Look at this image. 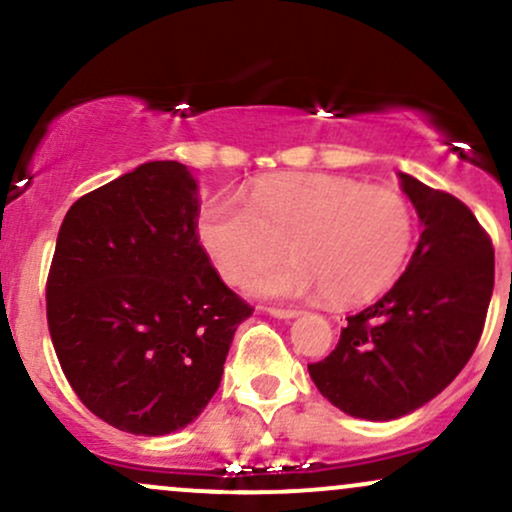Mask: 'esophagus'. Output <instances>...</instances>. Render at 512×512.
Returning a JSON list of instances; mask_svg holds the SVG:
<instances>
[{
    "label": "esophagus",
    "instance_id": "esophagus-1",
    "mask_svg": "<svg viewBox=\"0 0 512 512\" xmlns=\"http://www.w3.org/2000/svg\"><path fill=\"white\" fill-rule=\"evenodd\" d=\"M267 313L274 315V317H296L298 313H301V310H298V308H279V305H269Z\"/></svg>",
    "mask_w": 512,
    "mask_h": 512
}]
</instances>
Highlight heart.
Here are the masks:
<instances>
[{"label":"heart","mask_w":512,"mask_h":512,"mask_svg":"<svg viewBox=\"0 0 512 512\" xmlns=\"http://www.w3.org/2000/svg\"><path fill=\"white\" fill-rule=\"evenodd\" d=\"M197 236L216 272L243 286L284 257L296 260L255 281L272 298L325 293L334 305L383 293L414 245V211L399 192L339 175H274L245 195L211 197L199 209Z\"/></svg>","instance_id":"b5f03b06"}]
</instances>
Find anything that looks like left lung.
<instances>
[{
    "mask_svg": "<svg viewBox=\"0 0 512 512\" xmlns=\"http://www.w3.org/2000/svg\"><path fill=\"white\" fill-rule=\"evenodd\" d=\"M421 233L407 272L378 303L346 317L337 346L308 363L334 407L390 421L424 407L467 366L493 293V245L467 204L399 173Z\"/></svg>",
    "mask_w": 512,
    "mask_h": 512,
    "instance_id": "8db88e82",
    "label": "left lung"
}]
</instances>
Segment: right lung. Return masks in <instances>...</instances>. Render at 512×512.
Masks as SVG:
<instances>
[{
    "mask_svg": "<svg viewBox=\"0 0 512 512\" xmlns=\"http://www.w3.org/2000/svg\"><path fill=\"white\" fill-rule=\"evenodd\" d=\"M197 219L190 170L151 161L76 199L57 233L45 286L57 361L88 411L134 436L202 414L252 315L211 264Z\"/></svg>",
    "mask_w": 512,
    "mask_h": 512,
    "instance_id": "obj_1",
    "label": "right lung"
}]
</instances>
